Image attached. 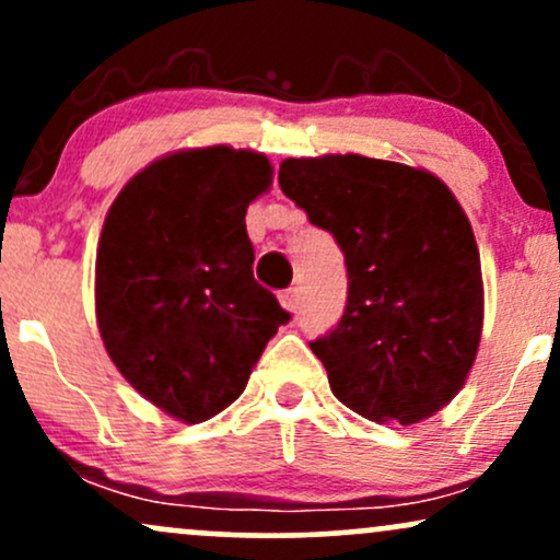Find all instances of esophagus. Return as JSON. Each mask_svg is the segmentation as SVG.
I'll use <instances>...</instances> for the list:
<instances>
[{"mask_svg": "<svg viewBox=\"0 0 560 560\" xmlns=\"http://www.w3.org/2000/svg\"><path fill=\"white\" fill-rule=\"evenodd\" d=\"M279 302H281V305L287 307L289 313L298 311V305H300V300H298V289H287V292H281V294H279Z\"/></svg>", "mask_w": 560, "mask_h": 560, "instance_id": "1", "label": "esophagus"}]
</instances>
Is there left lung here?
Wrapping results in <instances>:
<instances>
[{"mask_svg": "<svg viewBox=\"0 0 560 560\" xmlns=\"http://www.w3.org/2000/svg\"><path fill=\"white\" fill-rule=\"evenodd\" d=\"M279 184L345 253V313L311 342L334 397L402 427L445 408L485 320L477 240L453 191L434 173L363 155L289 158Z\"/></svg>", "mask_w": 560, "mask_h": 560, "instance_id": "8db88e82", "label": "left lung"}]
</instances>
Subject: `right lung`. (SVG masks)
I'll return each mask as SVG.
<instances>
[{"instance_id":"add662e5","label":"right lung","mask_w":560,"mask_h":560,"mask_svg":"<svg viewBox=\"0 0 560 560\" xmlns=\"http://www.w3.org/2000/svg\"><path fill=\"white\" fill-rule=\"evenodd\" d=\"M273 168L253 150H182L115 197L96 247V326L115 369L184 423L213 419L247 387L289 313L253 276L249 202Z\"/></svg>"}]
</instances>
